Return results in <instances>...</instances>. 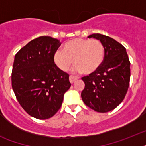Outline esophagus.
<instances>
[{"mask_svg": "<svg viewBox=\"0 0 146 146\" xmlns=\"http://www.w3.org/2000/svg\"><path fill=\"white\" fill-rule=\"evenodd\" d=\"M79 78L77 76H70V82L71 83H73V82H75L76 80H77Z\"/></svg>", "mask_w": 146, "mask_h": 146, "instance_id": "34e87169", "label": "esophagus"}]
</instances>
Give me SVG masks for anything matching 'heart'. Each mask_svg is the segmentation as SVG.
Returning a JSON list of instances; mask_svg holds the SVG:
<instances>
[{
	"instance_id": "obj_1",
	"label": "heart",
	"mask_w": 146,
	"mask_h": 146,
	"mask_svg": "<svg viewBox=\"0 0 146 146\" xmlns=\"http://www.w3.org/2000/svg\"><path fill=\"white\" fill-rule=\"evenodd\" d=\"M104 59V47L98 39L75 38L64 44L63 50L54 56V63L61 70L66 71L74 62V70L91 74L97 70Z\"/></svg>"
}]
</instances>
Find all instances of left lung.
<instances>
[{
  "label": "left lung",
  "mask_w": 146,
  "mask_h": 146,
  "mask_svg": "<svg viewBox=\"0 0 146 146\" xmlns=\"http://www.w3.org/2000/svg\"><path fill=\"white\" fill-rule=\"evenodd\" d=\"M88 38H94L103 44L104 59L96 72L82 78L85 88L81 97L91 109L106 113L124 99L130 80V62L126 48L112 38L98 33Z\"/></svg>",
  "instance_id": "1"
}]
</instances>
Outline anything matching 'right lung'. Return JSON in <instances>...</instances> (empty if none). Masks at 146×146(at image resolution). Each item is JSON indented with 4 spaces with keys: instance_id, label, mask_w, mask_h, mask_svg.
Segmentation results:
<instances>
[{
    "instance_id": "add662e5",
    "label": "right lung",
    "mask_w": 146,
    "mask_h": 146,
    "mask_svg": "<svg viewBox=\"0 0 146 146\" xmlns=\"http://www.w3.org/2000/svg\"><path fill=\"white\" fill-rule=\"evenodd\" d=\"M60 41L49 36L32 40L15 55L11 81L17 101L26 113L46 120L61 107L70 87L69 74L54 64Z\"/></svg>"
}]
</instances>
